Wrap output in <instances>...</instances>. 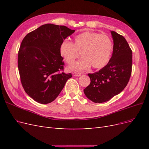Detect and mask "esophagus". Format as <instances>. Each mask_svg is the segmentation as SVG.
Returning <instances> with one entry per match:
<instances>
[{"mask_svg": "<svg viewBox=\"0 0 149 149\" xmlns=\"http://www.w3.org/2000/svg\"><path fill=\"white\" fill-rule=\"evenodd\" d=\"M81 73H77V72H74L73 73V76H81Z\"/></svg>", "mask_w": 149, "mask_h": 149, "instance_id": "obj_1", "label": "esophagus"}]
</instances>
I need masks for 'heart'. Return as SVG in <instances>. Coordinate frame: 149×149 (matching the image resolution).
<instances>
[{
	"label": "heart",
	"mask_w": 149,
	"mask_h": 149,
	"mask_svg": "<svg viewBox=\"0 0 149 149\" xmlns=\"http://www.w3.org/2000/svg\"><path fill=\"white\" fill-rule=\"evenodd\" d=\"M112 49L111 38L106 35H100L93 31L76 35L73 43L65 40L60 47V55L68 65H72L79 53L81 59L72 66V69L82 71L92 66L98 69L104 66L109 61Z\"/></svg>",
	"instance_id": "b5f03b06"
}]
</instances>
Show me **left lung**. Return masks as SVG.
Segmentation results:
<instances>
[{
  "mask_svg": "<svg viewBox=\"0 0 149 149\" xmlns=\"http://www.w3.org/2000/svg\"><path fill=\"white\" fill-rule=\"evenodd\" d=\"M114 46L109 63L100 71L88 74L91 83L84 89L89 100L96 103L110 100L127 86L132 72V52L125 38L111 31Z\"/></svg>",
  "mask_w": 149,
  "mask_h": 149,
  "instance_id": "left-lung-1",
  "label": "left lung"
}]
</instances>
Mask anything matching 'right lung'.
Here are the masks:
<instances>
[{"mask_svg": "<svg viewBox=\"0 0 149 149\" xmlns=\"http://www.w3.org/2000/svg\"><path fill=\"white\" fill-rule=\"evenodd\" d=\"M64 25L45 24L26 35L18 54V68L25 93L40 104H48L59 95L71 73L63 72L60 53L63 40L73 34Z\"/></svg>", "mask_w": 149, "mask_h": 149, "instance_id": "obj_1", "label": "right lung"}]
</instances>
